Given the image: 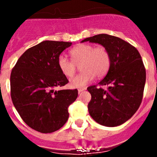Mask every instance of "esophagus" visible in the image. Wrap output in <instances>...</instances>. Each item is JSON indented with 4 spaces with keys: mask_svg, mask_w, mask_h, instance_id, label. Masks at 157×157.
I'll return each instance as SVG.
<instances>
[{
    "mask_svg": "<svg viewBox=\"0 0 157 157\" xmlns=\"http://www.w3.org/2000/svg\"><path fill=\"white\" fill-rule=\"evenodd\" d=\"M86 87H83V88H79L78 90V94H80L81 92H82V91L86 90Z\"/></svg>",
    "mask_w": 157,
    "mask_h": 157,
    "instance_id": "esophagus-1",
    "label": "esophagus"
}]
</instances>
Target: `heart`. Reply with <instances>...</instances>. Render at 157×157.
<instances>
[{
  "label": "heart",
  "instance_id": "1",
  "mask_svg": "<svg viewBox=\"0 0 157 157\" xmlns=\"http://www.w3.org/2000/svg\"><path fill=\"white\" fill-rule=\"evenodd\" d=\"M71 60L59 56L58 67L67 78L74 75L76 65L80 64L82 72L70 80L71 87H82L90 82L95 75L98 78L105 76L111 65L110 53L105 47H94L89 44H81L70 50Z\"/></svg>",
  "mask_w": 157,
  "mask_h": 157
}]
</instances>
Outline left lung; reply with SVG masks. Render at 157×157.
I'll return each instance as SVG.
<instances>
[{
  "label": "left lung",
  "mask_w": 157,
  "mask_h": 157,
  "mask_svg": "<svg viewBox=\"0 0 157 157\" xmlns=\"http://www.w3.org/2000/svg\"><path fill=\"white\" fill-rule=\"evenodd\" d=\"M98 43L110 53L109 72L97 85L87 88L91 94L89 113L101 125L117 127L130 119L143 98L146 73L138 49L130 43L106 34L87 37L82 42ZM102 85L108 88L104 90Z\"/></svg>",
  "instance_id": "1"
}]
</instances>
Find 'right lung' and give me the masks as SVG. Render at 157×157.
Here are the masks:
<instances>
[{"mask_svg":"<svg viewBox=\"0 0 157 157\" xmlns=\"http://www.w3.org/2000/svg\"><path fill=\"white\" fill-rule=\"evenodd\" d=\"M71 42L44 41L28 48L16 62L10 76L11 98L22 120L41 133H52L68 120V107L78 90H61L68 80L58 67L59 55Z\"/></svg>","mask_w":157,"mask_h":157,"instance_id":"obj_1","label":"right lung"}]
</instances>
